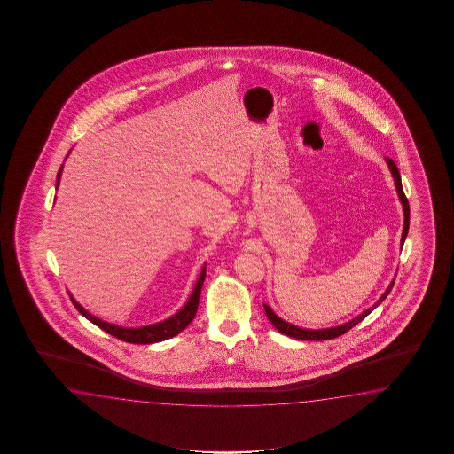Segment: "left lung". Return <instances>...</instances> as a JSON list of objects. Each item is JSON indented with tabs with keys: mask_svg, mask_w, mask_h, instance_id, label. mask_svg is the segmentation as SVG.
Returning <instances> with one entry per match:
<instances>
[{
	"mask_svg": "<svg viewBox=\"0 0 454 454\" xmlns=\"http://www.w3.org/2000/svg\"><path fill=\"white\" fill-rule=\"evenodd\" d=\"M386 164H387L389 170H391V174H393L395 190H397L399 200H401L403 207H404V229H403V237H401V247H403V245H404L405 237H407V231H409V214H411L409 213V201H407V198H405L404 190H403V184H401V175H399V170H397V167H395V162H393L391 159H387V157H386ZM393 286H395V280L389 284V287H387L385 294L381 295V299L378 300L377 303H375L372 309H365L364 313H360V315H358L357 318L350 319L348 323H344V325H340V326H336V328H299V326H294V325H290L287 321L280 319L279 317L270 309V307H268V305H264V309H266V317H268L270 323L278 328L279 333L286 334V336H289V338L301 339V340H328V339H334L339 338V336H342L344 333H348V329H352L356 325H358L362 319H365V317H368V315H370L373 309H377L378 305H380V303L387 297V294L391 292Z\"/></svg>",
	"mask_w": 454,
	"mask_h": 454,
	"instance_id": "obj_1",
	"label": "left lung"
}]
</instances>
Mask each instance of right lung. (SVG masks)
Segmentation results:
<instances>
[{
    "label": "right lung",
    "mask_w": 454,
    "mask_h": 454,
    "mask_svg": "<svg viewBox=\"0 0 454 454\" xmlns=\"http://www.w3.org/2000/svg\"><path fill=\"white\" fill-rule=\"evenodd\" d=\"M61 170H63V165H61L59 175H57V188H59ZM204 278H206V266H203V270H201L200 278L196 280L193 292H192L188 301L184 303V309H180L178 313H175L172 318L165 319V321H160V323H155V325H149V326H143V328H121V326H116V325H110V323L102 321V319L96 318L94 315H90L73 297H71V301H73V305L76 307L77 311L82 317H86L89 321H92L96 326L104 329L108 334L121 339L125 342H131V344H154V342H160V340H165V339L174 338V336H176L178 333H182L193 321L194 315L198 311V305H200V295H201Z\"/></svg>",
    "instance_id": "right-lung-1"
}]
</instances>
